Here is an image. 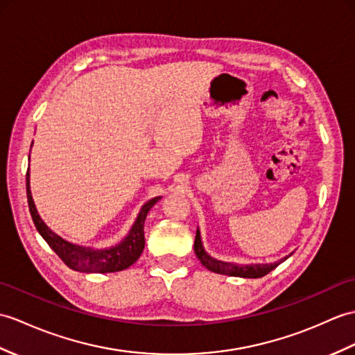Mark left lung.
<instances>
[{
  "label": "left lung",
  "mask_w": 355,
  "mask_h": 355,
  "mask_svg": "<svg viewBox=\"0 0 355 355\" xmlns=\"http://www.w3.org/2000/svg\"><path fill=\"white\" fill-rule=\"evenodd\" d=\"M195 254L196 257L200 259V261L202 263V266L207 268L211 272H216V274H222V275H232V277H242V278H260V277H265L266 274L272 269H275L279 263H283L284 260H287L291 257L292 254L286 255L284 259L278 260L275 263H260V265H234V263H228V261H220L210 257V255L205 252L202 242H201V233L200 230H196V237H195Z\"/></svg>",
  "instance_id": "8db88e82"
}]
</instances>
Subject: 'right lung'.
Wrapping results in <instances>:
<instances>
[{
  "instance_id": "obj_1",
  "label": "right lung",
  "mask_w": 355,
  "mask_h": 355,
  "mask_svg": "<svg viewBox=\"0 0 355 355\" xmlns=\"http://www.w3.org/2000/svg\"><path fill=\"white\" fill-rule=\"evenodd\" d=\"M160 198L162 196H155L146 204H144V207L140 209L137 219L133 224V227H131L130 233L125 236V239H123L121 243L107 250L85 248V246L66 242L64 239L53 233L51 230L45 225V222L40 219L39 213L36 210L35 201H33V196H31L30 174L27 171L28 209L39 234L45 239V242L49 245V248H53V251L59 255L66 266H69L71 269L78 270V272H86V274H107V272H118L133 265L145 248L144 224H145L148 211L151 210L153 205L157 202Z\"/></svg>"
}]
</instances>
